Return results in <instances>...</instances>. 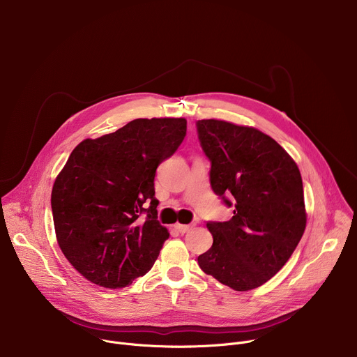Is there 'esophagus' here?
I'll list each match as a JSON object with an SVG mask.
<instances>
[{
	"label": "esophagus",
	"instance_id": "esophagus-1",
	"mask_svg": "<svg viewBox=\"0 0 357 357\" xmlns=\"http://www.w3.org/2000/svg\"><path fill=\"white\" fill-rule=\"evenodd\" d=\"M175 229L179 231V233H188V231H190V230H193L195 229V225H175Z\"/></svg>",
	"mask_w": 357,
	"mask_h": 357
}]
</instances>
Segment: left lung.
<instances>
[{"mask_svg": "<svg viewBox=\"0 0 357 357\" xmlns=\"http://www.w3.org/2000/svg\"><path fill=\"white\" fill-rule=\"evenodd\" d=\"M211 161V186L233 208L227 222H208L213 244L199 267L236 289H254L292 256L307 225L299 169L271 137L222 120L196 121Z\"/></svg>", "mask_w": 357, "mask_h": 357, "instance_id": "left-lung-1", "label": "left lung"}]
</instances>
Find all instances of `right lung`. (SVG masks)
<instances>
[{"instance_id": "obj_1", "label": "right lung", "mask_w": 357, "mask_h": 357, "mask_svg": "<svg viewBox=\"0 0 357 357\" xmlns=\"http://www.w3.org/2000/svg\"><path fill=\"white\" fill-rule=\"evenodd\" d=\"M185 135V119H137L72 151L50 205L59 247L86 280L124 288L154 266L169 237L158 222L155 172Z\"/></svg>"}]
</instances>
